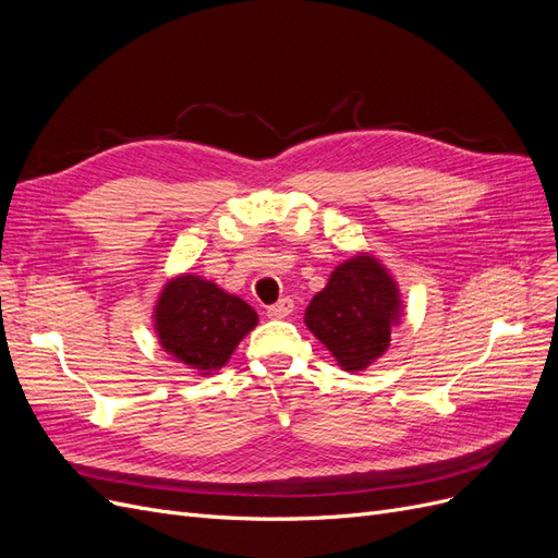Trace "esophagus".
Here are the masks:
<instances>
[{"mask_svg":"<svg viewBox=\"0 0 558 558\" xmlns=\"http://www.w3.org/2000/svg\"><path fill=\"white\" fill-rule=\"evenodd\" d=\"M293 312V300L291 298H281L275 305L267 307V316L269 318H286Z\"/></svg>","mask_w":558,"mask_h":558,"instance_id":"1","label":"esophagus"}]
</instances>
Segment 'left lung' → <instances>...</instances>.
<instances>
[{
    "label": "left lung",
    "instance_id": "left-lung-1",
    "mask_svg": "<svg viewBox=\"0 0 558 558\" xmlns=\"http://www.w3.org/2000/svg\"><path fill=\"white\" fill-rule=\"evenodd\" d=\"M398 289L369 256H356L335 269L328 286L310 302L305 324L344 369L367 367L391 342L398 320Z\"/></svg>",
    "mask_w": 558,
    "mask_h": 558
}]
</instances>
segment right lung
Here are the masks:
<instances>
[{
  "mask_svg": "<svg viewBox=\"0 0 558 558\" xmlns=\"http://www.w3.org/2000/svg\"><path fill=\"white\" fill-rule=\"evenodd\" d=\"M258 314L216 283L183 275L165 286L156 305V330L165 351L202 373L228 363Z\"/></svg>",
  "mask_w": 558,
  "mask_h": 558,
  "instance_id": "obj_1",
  "label": "right lung"
}]
</instances>
